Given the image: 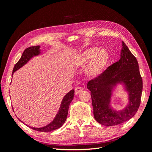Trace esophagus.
Instances as JSON below:
<instances>
[{"mask_svg":"<svg viewBox=\"0 0 152 152\" xmlns=\"http://www.w3.org/2000/svg\"><path fill=\"white\" fill-rule=\"evenodd\" d=\"M83 90L82 88H80V87H77V88H75V94L78 95L80 93H81Z\"/></svg>","mask_w":152,"mask_h":152,"instance_id":"esophagus-1","label":"esophagus"}]
</instances>
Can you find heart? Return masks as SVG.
<instances>
[{"mask_svg":"<svg viewBox=\"0 0 152 152\" xmlns=\"http://www.w3.org/2000/svg\"><path fill=\"white\" fill-rule=\"evenodd\" d=\"M110 56L107 50L97 47L87 48L74 56L71 65L74 68H84V74L90 79L101 76L107 68Z\"/></svg>","mask_w":152,"mask_h":152,"instance_id":"heart-1","label":"heart"}]
</instances>
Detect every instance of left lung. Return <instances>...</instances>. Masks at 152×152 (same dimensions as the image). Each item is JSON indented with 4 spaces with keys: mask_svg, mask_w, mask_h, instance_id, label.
<instances>
[{
    "mask_svg": "<svg viewBox=\"0 0 152 152\" xmlns=\"http://www.w3.org/2000/svg\"><path fill=\"white\" fill-rule=\"evenodd\" d=\"M119 87L127 94L128 103L124 109L116 110L111 107V102ZM88 89L91 91L94 118L100 124L107 127L120 125L136 114L140 104L142 79L136 57L124 42L119 60L99 78L89 81Z\"/></svg>",
    "mask_w": 152,
    "mask_h": 152,
    "instance_id": "obj_1",
    "label": "left lung"
}]
</instances>
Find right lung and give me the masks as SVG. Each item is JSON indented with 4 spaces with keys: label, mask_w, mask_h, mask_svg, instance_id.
I'll return each mask as SVG.
<instances>
[{
    "label": "right lung",
    "mask_w": 152,
    "mask_h": 152,
    "mask_svg": "<svg viewBox=\"0 0 152 152\" xmlns=\"http://www.w3.org/2000/svg\"><path fill=\"white\" fill-rule=\"evenodd\" d=\"M40 46H31L29 48H27V49L25 50L20 58V59H19L18 61V62L15 64L14 69H13L12 76L15 71H17L19 69H21V67L23 66L25 64H26L31 59H33L34 57L40 56L41 54V50L40 49ZM74 95V90L72 89L64 96L62 101H61L59 111L57 113L56 117L54 118L53 121L50 122L49 124H48L46 126H44V127H33L28 125V127L33 129L35 131L44 132V133H48V132L56 130L57 129L60 128L66 121L68 115V111H69V105L70 104V102H72L73 100ZM19 121L22 122V121H21L20 119H19Z\"/></svg>",
    "instance_id": "right-lung-1"
}]
</instances>
